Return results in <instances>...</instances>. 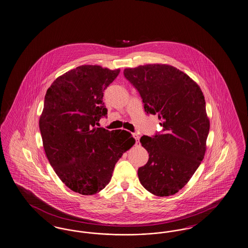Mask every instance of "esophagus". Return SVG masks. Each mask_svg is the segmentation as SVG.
<instances>
[{"label": "esophagus", "mask_w": 248, "mask_h": 248, "mask_svg": "<svg viewBox=\"0 0 248 248\" xmlns=\"http://www.w3.org/2000/svg\"><path fill=\"white\" fill-rule=\"evenodd\" d=\"M134 138L137 140V144H139V139H140V137H139V135H138V134H134Z\"/></svg>", "instance_id": "34e87169"}]
</instances>
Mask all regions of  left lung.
Masks as SVG:
<instances>
[{"label":"left lung","mask_w":248,"mask_h":248,"mask_svg":"<svg viewBox=\"0 0 248 248\" xmlns=\"http://www.w3.org/2000/svg\"><path fill=\"white\" fill-rule=\"evenodd\" d=\"M124 75L139 90L145 111L157 113L163 127L160 135L140 139L149 158L139 169V181L155 196L174 195L205 156L210 124L203 92L186 74L169 64L125 68Z\"/></svg>","instance_id":"8db88e82"}]
</instances>
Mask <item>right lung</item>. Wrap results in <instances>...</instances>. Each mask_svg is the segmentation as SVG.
Returning a JSON list of instances; mask_svg holds the SVG:
<instances>
[{"label":"right lung","instance_id":"1","mask_svg":"<svg viewBox=\"0 0 248 248\" xmlns=\"http://www.w3.org/2000/svg\"><path fill=\"white\" fill-rule=\"evenodd\" d=\"M119 73L80 65L58 77L45 95L40 130L46 156L61 181L81 195L104 188L116 162L136 143L125 130L95 126L107 114L103 91Z\"/></svg>","mask_w":248,"mask_h":248}]
</instances>
